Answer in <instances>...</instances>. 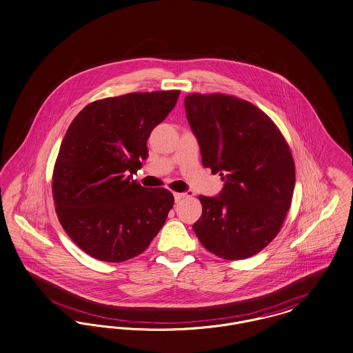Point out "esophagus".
Segmentation results:
<instances>
[{
  "label": "esophagus",
  "mask_w": 353,
  "mask_h": 353,
  "mask_svg": "<svg viewBox=\"0 0 353 353\" xmlns=\"http://www.w3.org/2000/svg\"><path fill=\"white\" fill-rule=\"evenodd\" d=\"M191 194L190 192H174V198H175V202H181L183 201L185 198H188Z\"/></svg>",
  "instance_id": "esophagus-1"
}]
</instances>
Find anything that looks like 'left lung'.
I'll list each match as a JSON object with an SVG mask.
<instances>
[{
    "mask_svg": "<svg viewBox=\"0 0 353 353\" xmlns=\"http://www.w3.org/2000/svg\"><path fill=\"white\" fill-rule=\"evenodd\" d=\"M202 163L225 181L216 196L199 195L192 225L201 243L221 259L257 254L280 233L296 182L294 161L281 131L254 104L232 94L185 97Z\"/></svg>",
    "mask_w": 353,
    "mask_h": 353,
    "instance_id": "8db88e82",
    "label": "left lung"
}]
</instances>
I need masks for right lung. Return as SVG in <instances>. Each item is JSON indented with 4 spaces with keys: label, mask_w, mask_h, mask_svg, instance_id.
<instances>
[{
    "label": "right lung",
    "mask_w": 353,
    "mask_h": 353,
    "mask_svg": "<svg viewBox=\"0 0 353 353\" xmlns=\"http://www.w3.org/2000/svg\"><path fill=\"white\" fill-rule=\"evenodd\" d=\"M181 91L132 92L85 105L61 141L53 167L57 218L91 257L123 262L143 253L165 225L174 195L143 188L131 175L147 158V139Z\"/></svg>",
    "instance_id": "obj_1"
}]
</instances>
